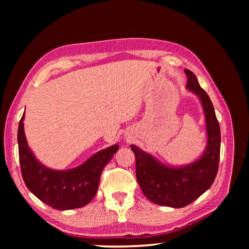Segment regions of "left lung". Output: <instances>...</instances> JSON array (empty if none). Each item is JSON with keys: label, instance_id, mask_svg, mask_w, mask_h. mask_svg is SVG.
<instances>
[{"label": "left lung", "instance_id": "obj_1", "mask_svg": "<svg viewBox=\"0 0 249 249\" xmlns=\"http://www.w3.org/2000/svg\"><path fill=\"white\" fill-rule=\"evenodd\" d=\"M187 88L199 96L205 111L208 145L199 160L182 168L167 167L135 145H131L136 160V178L141 191L157 205L183 208L190 205L212 186L220 158V126L213 104L189 71Z\"/></svg>", "mask_w": 249, "mask_h": 249}]
</instances>
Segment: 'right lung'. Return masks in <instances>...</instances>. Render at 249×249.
I'll return each mask as SVG.
<instances>
[{
    "instance_id": "1",
    "label": "right lung",
    "mask_w": 249,
    "mask_h": 249,
    "mask_svg": "<svg viewBox=\"0 0 249 249\" xmlns=\"http://www.w3.org/2000/svg\"><path fill=\"white\" fill-rule=\"evenodd\" d=\"M22 120L24 115L18 131V157L21 176L28 189L56 210L77 209L91 201L97 192L104 167L119 146L115 144L101 150L74 169L52 170L37 161L28 147Z\"/></svg>"
}]
</instances>
